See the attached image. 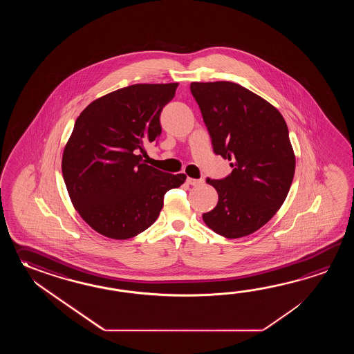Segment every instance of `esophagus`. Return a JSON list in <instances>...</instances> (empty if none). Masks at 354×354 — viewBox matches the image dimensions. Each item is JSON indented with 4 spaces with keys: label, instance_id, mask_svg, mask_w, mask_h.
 <instances>
[{
    "label": "esophagus",
    "instance_id": "obj_1",
    "mask_svg": "<svg viewBox=\"0 0 354 354\" xmlns=\"http://www.w3.org/2000/svg\"><path fill=\"white\" fill-rule=\"evenodd\" d=\"M186 180H187L188 185H191V186H201V185H203V180H195V178L187 177Z\"/></svg>",
    "mask_w": 354,
    "mask_h": 354
}]
</instances>
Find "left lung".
<instances>
[{
  "label": "left lung",
  "instance_id": "obj_1",
  "mask_svg": "<svg viewBox=\"0 0 354 354\" xmlns=\"http://www.w3.org/2000/svg\"><path fill=\"white\" fill-rule=\"evenodd\" d=\"M215 154L232 160V174L206 182L216 206L203 215L215 233L236 239L267 224L286 200L294 180V149L283 116L268 101L227 81L192 82Z\"/></svg>",
  "mask_w": 354,
  "mask_h": 354
}]
</instances>
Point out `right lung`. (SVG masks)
I'll list each match as a JSON object with an SVG mask.
<instances>
[{
    "label": "right lung",
    "mask_w": 354,
    "mask_h": 354,
    "mask_svg": "<svg viewBox=\"0 0 354 354\" xmlns=\"http://www.w3.org/2000/svg\"><path fill=\"white\" fill-rule=\"evenodd\" d=\"M178 83H138L92 101L75 120L62 157L68 195L98 234L124 241L157 220L167 191L186 174L148 166L144 144L158 139L159 116Z\"/></svg>",
    "instance_id": "1"
}]
</instances>
